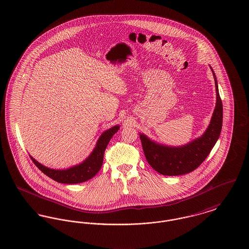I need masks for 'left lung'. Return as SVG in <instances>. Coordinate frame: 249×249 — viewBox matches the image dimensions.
Returning a JSON list of instances; mask_svg holds the SVG:
<instances>
[{
	"mask_svg": "<svg viewBox=\"0 0 249 249\" xmlns=\"http://www.w3.org/2000/svg\"><path fill=\"white\" fill-rule=\"evenodd\" d=\"M213 77L217 95L216 106L211 124L201 137L183 147L174 148L156 144L146 135L140 134L146 159L154 171L168 176L186 174L197 169L211 153L220 136L223 125V104L214 72Z\"/></svg>",
	"mask_w": 249,
	"mask_h": 249,
	"instance_id": "1",
	"label": "left lung"
}]
</instances>
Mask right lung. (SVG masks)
<instances>
[{
  "label": "right lung",
  "mask_w": 249,
  "mask_h": 249,
  "mask_svg": "<svg viewBox=\"0 0 249 249\" xmlns=\"http://www.w3.org/2000/svg\"><path fill=\"white\" fill-rule=\"evenodd\" d=\"M119 126H115L106 132H104L99 137L96 148L91 153V155L83 161L81 164L72 167L67 170H52L46 168L37 162L33 157H31L34 164L38 169L43 172L45 175L50 177L58 183L62 184H78L85 182L91 178H93L97 172H99L102 163L105 149L110 142L113 135L118 131Z\"/></svg>",
  "instance_id": "obj_1"
}]
</instances>
